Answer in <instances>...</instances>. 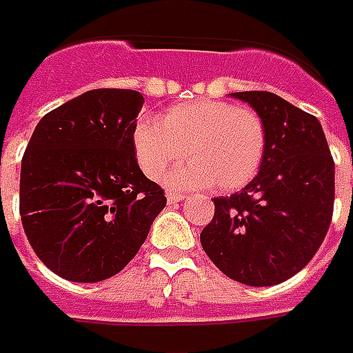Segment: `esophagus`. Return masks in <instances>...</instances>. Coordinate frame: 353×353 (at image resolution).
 I'll return each mask as SVG.
<instances>
[{
  "mask_svg": "<svg viewBox=\"0 0 353 353\" xmlns=\"http://www.w3.org/2000/svg\"><path fill=\"white\" fill-rule=\"evenodd\" d=\"M184 199H186V196H182V194H169V196H167V201H169V205L179 203V201H184Z\"/></svg>",
  "mask_w": 353,
  "mask_h": 353,
  "instance_id": "obj_1",
  "label": "esophagus"
}]
</instances>
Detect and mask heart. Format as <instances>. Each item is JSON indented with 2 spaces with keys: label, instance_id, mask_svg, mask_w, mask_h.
Returning a JSON list of instances; mask_svg holds the SVG:
<instances>
[{
  "label": "heart",
  "instance_id": "b5f03b06",
  "mask_svg": "<svg viewBox=\"0 0 353 353\" xmlns=\"http://www.w3.org/2000/svg\"><path fill=\"white\" fill-rule=\"evenodd\" d=\"M132 142L139 165L152 181L186 156L188 163L169 174V186L190 190L216 184L222 192H232L249 184L261 169L266 127L251 108L196 101L172 106L159 121H139Z\"/></svg>",
  "mask_w": 353,
  "mask_h": 353
}]
</instances>
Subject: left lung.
<instances>
[{
  "label": "left lung",
  "instance_id": "left-lung-1",
  "mask_svg": "<svg viewBox=\"0 0 353 353\" xmlns=\"http://www.w3.org/2000/svg\"><path fill=\"white\" fill-rule=\"evenodd\" d=\"M262 117L266 152L241 192L214 197L201 247L230 279L251 287L287 281L308 264L331 226L334 161L321 123L268 91L232 92Z\"/></svg>",
  "mask_w": 353,
  "mask_h": 353
}]
</instances>
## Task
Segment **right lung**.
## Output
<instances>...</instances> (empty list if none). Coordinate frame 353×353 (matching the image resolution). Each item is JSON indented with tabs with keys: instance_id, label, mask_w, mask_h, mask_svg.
Listing matches in <instances>:
<instances>
[{
	"instance_id": "add662e5",
	"label": "right lung",
	"mask_w": 353,
	"mask_h": 353,
	"mask_svg": "<svg viewBox=\"0 0 353 353\" xmlns=\"http://www.w3.org/2000/svg\"><path fill=\"white\" fill-rule=\"evenodd\" d=\"M144 97L94 89L41 117L21 167V219L39 261L57 276L97 283L146 241L167 197L134 156Z\"/></svg>"
}]
</instances>
